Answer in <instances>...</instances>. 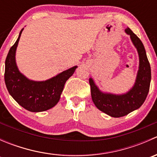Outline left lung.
Instances as JSON below:
<instances>
[{
    "label": "left lung",
    "mask_w": 157,
    "mask_h": 157,
    "mask_svg": "<svg viewBox=\"0 0 157 157\" xmlns=\"http://www.w3.org/2000/svg\"><path fill=\"white\" fill-rule=\"evenodd\" d=\"M125 33L130 36L139 55V70L134 86L125 94L104 93L96 86L93 79L89 80L93 103L99 110L114 118L124 116L140 108L148 94L151 80V69L143 43L129 28Z\"/></svg>",
    "instance_id": "left-lung-1"
}]
</instances>
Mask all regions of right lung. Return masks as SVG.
Segmentation results:
<instances>
[{
  "label": "right lung",
  "instance_id": "add662e5",
  "mask_svg": "<svg viewBox=\"0 0 157 157\" xmlns=\"http://www.w3.org/2000/svg\"><path fill=\"white\" fill-rule=\"evenodd\" d=\"M23 29L6 58L5 84L9 93L19 105L29 112H43L58 103L66 81L73 75L77 66L45 81H33L26 78L19 71L15 60L16 50Z\"/></svg>",
  "mask_w": 157,
  "mask_h": 157
}]
</instances>
